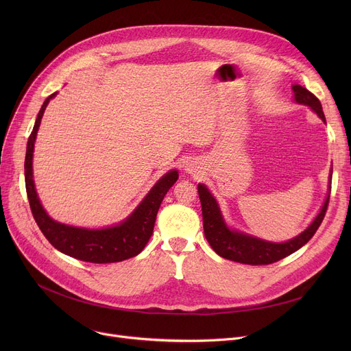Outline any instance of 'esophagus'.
I'll use <instances>...</instances> for the list:
<instances>
[{"instance_id":"obj_1","label":"esophagus","mask_w":351,"mask_h":351,"mask_svg":"<svg viewBox=\"0 0 351 351\" xmlns=\"http://www.w3.org/2000/svg\"><path fill=\"white\" fill-rule=\"evenodd\" d=\"M185 171H186L188 173H193V172H195L193 165H186V166H185Z\"/></svg>"}]
</instances>
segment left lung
<instances>
[{"instance_id":"obj_1","label":"left lung","mask_w":351,"mask_h":351,"mask_svg":"<svg viewBox=\"0 0 351 351\" xmlns=\"http://www.w3.org/2000/svg\"><path fill=\"white\" fill-rule=\"evenodd\" d=\"M291 89L294 94L293 99L300 105L308 106L313 112H316L317 117L326 123V118L323 114L320 101L313 95L308 89L303 88L302 85L294 84ZM331 175H333V168L330 169V175H328V193L315 220H313V222L300 234H298L293 239H289V241L282 243L269 242V241H265V239L256 237L249 233L229 228L215 196L210 193V191L204 185V183H199L197 192H199V199L202 205V216H204V230H205L206 241L219 256H222L223 259L233 261L237 263L256 266V265H270L285 259L286 256L294 253L302 246H304L322 225L327 210L328 199H330Z\"/></svg>"}]
</instances>
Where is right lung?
<instances>
[{
    "label": "right lung",
    "mask_w": 351,
    "mask_h": 351,
    "mask_svg": "<svg viewBox=\"0 0 351 351\" xmlns=\"http://www.w3.org/2000/svg\"><path fill=\"white\" fill-rule=\"evenodd\" d=\"M57 95H49L35 119L32 132L28 138L27 154H25V188L29 200V206L34 215L36 225L41 229L48 242L64 254L75 257L78 261L89 263H115L129 259L139 254L154 233V226L159 206L165 195L175 185L179 178L176 169L166 172L147 195L142 199L141 204L134 212L123 219L121 223L108 226L102 229H88L71 226L53 220L44 209L41 200L36 195L34 172H32V158L34 145L36 134L41 125L43 115L49 101Z\"/></svg>",
    "instance_id": "right-lung-1"
}]
</instances>
